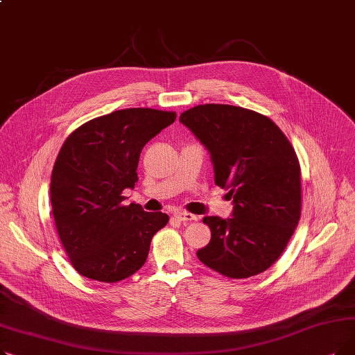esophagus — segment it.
Instances as JSON below:
<instances>
[{
  "instance_id": "1",
  "label": "esophagus",
  "mask_w": 355,
  "mask_h": 355,
  "mask_svg": "<svg viewBox=\"0 0 355 355\" xmlns=\"http://www.w3.org/2000/svg\"><path fill=\"white\" fill-rule=\"evenodd\" d=\"M174 217L180 221H193V220H197V216L196 214H191V213H187V211H177L174 213Z\"/></svg>"
}]
</instances>
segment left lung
I'll use <instances>...</instances> for the list:
<instances>
[{
	"mask_svg": "<svg viewBox=\"0 0 355 355\" xmlns=\"http://www.w3.org/2000/svg\"><path fill=\"white\" fill-rule=\"evenodd\" d=\"M180 122L206 146L214 182L229 190V218L207 216L210 243L197 257L210 269L243 279L269 269L301 217V166L295 149L268 116L240 106L207 103Z\"/></svg>",
	"mask_w": 355,
	"mask_h": 355,
	"instance_id": "obj_1",
	"label": "left lung"
}]
</instances>
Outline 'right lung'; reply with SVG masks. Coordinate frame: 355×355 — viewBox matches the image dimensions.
<instances>
[{"label":"right lung","mask_w":355,"mask_h":355,"mask_svg":"<svg viewBox=\"0 0 355 355\" xmlns=\"http://www.w3.org/2000/svg\"><path fill=\"white\" fill-rule=\"evenodd\" d=\"M175 112L130 107L92 119L67 137L54 162L50 200L55 229L71 266L99 282L139 270L165 213L123 206L134 189L144 145L170 126Z\"/></svg>","instance_id":"1"}]
</instances>
